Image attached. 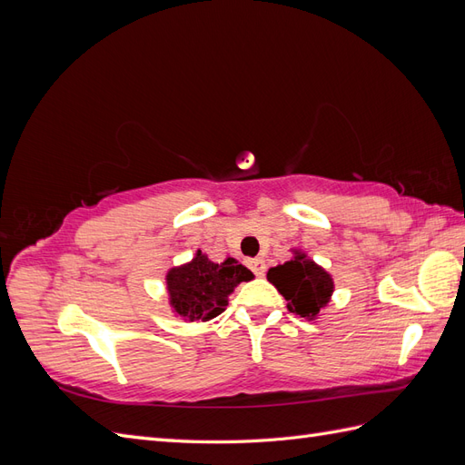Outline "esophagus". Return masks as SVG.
Listing matches in <instances>:
<instances>
[{
    "mask_svg": "<svg viewBox=\"0 0 465 465\" xmlns=\"http://www.w3.org/2000/svg\"><path fill=\"white\" fill-rule=\"evenodd\" d=\"M248 267L252 272H254V275L262 277L265 273V262L262 258H254V260H248Z\"/></svg>",
    "mask_w": 465,
    "mask_h": 465,
    "instance_id": "obj_1",
    "label": "esophagus"
}]
</instances>
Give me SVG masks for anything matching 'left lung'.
<instances>
[{
	"instance_id": "1",
	"label": "left lung",
	"mask_w": 465,
	"mask_h": 465,
	"mask_svg": "<svg viewBox=\"0 0 465 465\" xmlns=\"http://www.w3.org/2000/svg\"><path fill=\"white\" fill-rule=\"evenodd\" d=\"M292 260L272 267L267 281L283 294L289 312L306 320H316L333 294L331 275L308 258L304 252L292 250Z\"/></svg>"
}]
</instances>
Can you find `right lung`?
Wrapping results in <instances>:
<instances>
[{
    "mask_svg": "<svg viewBox=\"0 0 465 465\" xmlns=\"http://www.w3.org/2000/svg\"><path fill=\"white\" fill-rule=\"evenodd\" d=\"M164 279L173 312L188 322H207L224 312L234 287L254 273L234 258L215 263L198 250L190 262L171 267Z\"/></svg>",
    "mask_w": 465,
    "mask_h": 465,
    "instance_id": "obj_1",
    "label": "right lung"
}]
</instances>
